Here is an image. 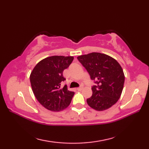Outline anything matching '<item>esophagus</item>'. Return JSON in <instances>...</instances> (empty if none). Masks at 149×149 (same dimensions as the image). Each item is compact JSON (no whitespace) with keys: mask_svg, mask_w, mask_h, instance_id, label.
<instances>
[{"mask_svg":"<svg viewBox=\"0 0 149 149\" xmlns=\"http://www.w3.org/2000/svg\"><path fill=\"white\" fill-rule=\"evenodd\" d=\"M82 89H83V87H82V86L79 87V88H77V90L78 91H81V90H82Z\"/></svg>","mask_w":149,"mask_h":149,"instance_id":"esophagus-1","label":"esophagus"}]
</instances>
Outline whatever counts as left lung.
I'll list each match as a JSON object with an SVG mask.
<instances>
[{
	"label": "left lung",
	"instance_id": "left-lung-1",
	"mask_svg": "<svg viewBox=\"0 0 149 149\" xmlns=\"http://www.w3.org/2000/svg\"><path fill=\"white\" fill-rule=\"evenodd\" d=\"M96 85L92 95L86 100L91 108L104 111L116 104L121 95L125 76L116 60L104 54L92 52L77 57Z\"/></svg>",
	"mask_w": 149,
	"mask_h": 149
}]
</instances>
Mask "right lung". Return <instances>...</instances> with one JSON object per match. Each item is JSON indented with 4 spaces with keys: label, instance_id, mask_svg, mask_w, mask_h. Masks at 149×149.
<instances>
[{
    "label": "right lung",
    "instance_id": "1",
    "mask_svg": "<svg viewBox=\"0 0 149 149\" xmlns=\"http://www.w3.org/2000/svg\"><path fill=\"white\" fill-rule=\"evenodd\" d=\"M74 57L53 56L40 61L30 75V81L34 96L38 101L52 111L66 108L71 102L74 91L61 84L66 79L63 72L71 64Z\"/></svg>",
    "mask_w": 149,
    "mask_h": 149
}]
</instances>
